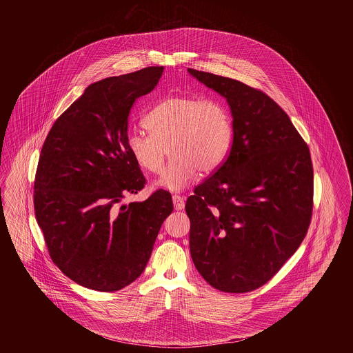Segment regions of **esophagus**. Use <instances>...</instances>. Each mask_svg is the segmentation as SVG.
Instances as JSON below:
<instances>
[{"instance_id":"obj_1","label":"esophagus","mask_w":353,"mask_h":353,"mask_svg":"<svg viewBox=\"0 0 353 353\" xmlns=\"http://www.w3.org/2000/svg\"><path fill=\"white\" fill-rule=\"evenodd\" d=\"M172 201H173L174 210H177V211L183 210V207H185V199H183L182 196H180V195H173V196H172Z\"/></svg>"}]
</instances>
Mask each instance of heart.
<instances>
[{"label": "heart", "mask_w": 353, "mask_h": 353, "mask_svg": "<svg viewBox=\"0 0 353 353\" xmlns=\"http://www.w3.org/2000/svg\"><path fill=\"white\" fill-rule=\"evenodd\" d=\"M145 125L150 134L128 133L129 152L142 170L157 174L171 149L173 159L157 183L170 192L186 188L199 171H217L230 149L229 112L212 98L168 97L150 111Z\"/></svg>", "instance_id": "obj_1"}]
</instances>
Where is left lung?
Here are the masks:
<instances>
[{
    "label": "left lung",
    "instance_id": "1",
    "mask_svg": "<svg viewBox=\"0 0 353 353\" xmlns=\"http://www.w3.org/2000/svg\"><path fill=\"white\" fill-rule=\"evenodd\" d=\"M224 97L233 117L228 158L186 201L194 265L214 289L248 292L299 248L313 210L308 145L261 90L188 68Z\"/></svg>",
    "mask_w": 353,
    "mask_h": 353
}]
</instances>
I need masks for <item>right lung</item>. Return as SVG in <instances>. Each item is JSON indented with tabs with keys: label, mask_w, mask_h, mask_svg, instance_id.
<instances>
[{
	"label": "right lung",
	"mask_w": 353,
	"mask_h": 353,
	"mask_svg": "<svg viewBox=\"0 0 353 353\" xmlns=\"http://www.w3.org/2000/svg\"><path fill=\"white\" fill-rule=\"evenodd\" d=\"M164 67L107 77L85 89L55 120L34 179L37 224L54 264L77 285L118 291L141 276L171 194L121 203L145 186L127 146L130 108L159 83Z\"/></svg>",
	"instance_id": "add662e5"
}]
</instances>
